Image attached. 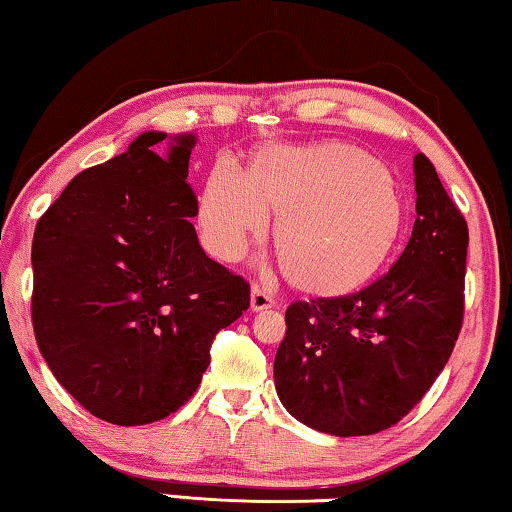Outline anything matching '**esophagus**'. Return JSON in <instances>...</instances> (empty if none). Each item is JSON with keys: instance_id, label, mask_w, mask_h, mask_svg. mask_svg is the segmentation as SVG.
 Returning a JSON list of instances; mask_svg holds the SVG:
<instances>
[{"instance_id": "34e87169", "label": "esophagus", "mask_w": 512, "mask_h": 512, "mask_svg": "<svg viewBox=\"0 0 512 512\" xmlns=\"http://www.w3.org/2000/svg\"><path fill=\"white\" fill-rule=\"evenodd\" d=\"M269 308H273L271 296L266 294L259 285H253V289H250V310L262 312V310H269Z\"/></svg>"}]
</instances>
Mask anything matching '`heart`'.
<instances>
[{
  "label": "heart",
  "instance_id": "obj_1",
  "mask_svg": "<svg viewBox=\"0 0 512 512\" xmlns=\"http://www.w3.org/2000/svg\"><path fill=\"white\" fill-rule=\"evenodd\" d=\"M276 213L273 246L289 285L340 299L370 285L398 250L407 209L393 174L347 142L273 144L248 174L227 163L209 172L197 204L204 246L236 259Z\"/></svg>",
  "mask_w": 512,
  "mask_h": 512
}]
</instances>
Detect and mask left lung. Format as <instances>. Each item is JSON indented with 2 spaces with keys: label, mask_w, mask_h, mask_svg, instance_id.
I'll list each match as a JSON object with an SVG mask.
<instances>
[{
  "label": "left lung",
  "mask_w": 512,
  "mask_h": 512,
  "mask_svg": "<svg viewBox=\"0 0 512 512\" xmlns=\"http://www.w3.org/2000/svg\"><path fill=\"white\" fill-rule=\"evenodd\" d=\"M416 223L384 278L285 312L273 379L312 430L363 437L407 416L451 358L464 315L469 227L434 165L414 158Z\"/></svg>",
  "instance_id": "left-lung-1"
}]
</instances>
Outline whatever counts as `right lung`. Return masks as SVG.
Listing matches in <instances>:
<instances>
[{"label":"right lung","instance_id":"1","mask_svg":"<svg viewBox=\"0 0 512 512\" xmlns=\"http://www.w3.org/2000/svg\"><path fill=\"white\" fill-rule=\"evenodd\" d=\"M195 142L193 133L137 135L124 154L80 172L36 225L38 349L101 421L174 414L200 386L216 333L250 305L248 282L207 257L190 223Z\"/></svg>","mask_w":512,"mask_h":512}]
</instances>
